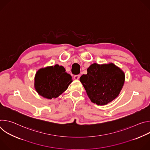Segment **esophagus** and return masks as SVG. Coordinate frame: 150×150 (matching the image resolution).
<instances>
[{"mask_svg": "<svg viewBox=\"0 0 150 150\" xmlns=\"http://www.w3.org/2000/svg\"><path fill=\"white\" fill-rule=\"evenodd\" d=\"M79 78H80L79 75H75V76H74V79H76V80L79 79Z\"/></svg>", "mask_w": 150, "mask_h": 150, "instance_id": "34e87169", "label": "esophagus"}]
</instances>
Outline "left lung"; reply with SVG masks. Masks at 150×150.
<instances>
[{"mask_svg":"<svg viewBox=\"0 0 150 150\" xmlns=\"http://www.w3.org/2000/svg\"><path fill=\"white\" fill-rule=\"evenodd\" d=\"M124 72L113 63H93L80 81L91 101L97 105H105L119 94L125 82Z\"/></svg>","mask_w":150,"mask_h":150,"instance_id":"1","label":"left lung"}]
</instances>
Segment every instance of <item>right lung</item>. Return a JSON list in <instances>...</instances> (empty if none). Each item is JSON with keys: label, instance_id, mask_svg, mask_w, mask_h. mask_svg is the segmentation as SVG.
I'll list each match as a JSON object with an SVG mask.
<instances>
[{"label": "right lung", "instance_id": "obj_1", "mask_svg": "<svg viewBox=\"0 0 150 150\" xmlns=\"http://www.w3.org/2000/svg\"><path fill=\"white\" fill-rule=\"evenodd\" d=\"M62 66L55 65L40 69L35 76L34 87L39 95L48 99L65 91L72 82L71 75Z\"/></svg>", "mask_w": 150, "mask_h": 150}]
</instances>
